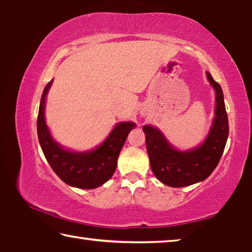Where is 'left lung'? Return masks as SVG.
Masks as SVG:
<instances>
[{"label": "left lung", "mask_w": 252, "mask_h": 252, "mask_svg": "<svg viewBox=\"0 0 252 252\" xmlns=\"http://www.w3.org/2000/svg\"><path fill=\"white\" fill-rule=\"evenodd\" d=\"M207 76L216 91V118L201 146L189 151H179L159 129L143 126L152 172L169 187H187L207 179L218 165L227 143L229 125L222 89L209 72Z\"/></svg>", "instance_id": "obj_1"}]
</instances>
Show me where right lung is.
<instances>
[{"instance_id": "add662e5", "label": "right lung", "mask_w": 252, "mask_h": 252, "mask_svg": "<svg viewBox=\"0 0 252 252\" xmlns=\"http://www.w3.org/2000/svg\"><path fill=\"white\" fill-rule=\"evenodd\" d=\"M52 82L50 81L46 84L42 93L37 116V136L42 151L53 171L66 185L81 189H94L113 176L121 149L135 125L133 122L119 123L105 141L92 151L65 150L54 141L44 120L45 97Z\"/></svg>"}]
</instances>
